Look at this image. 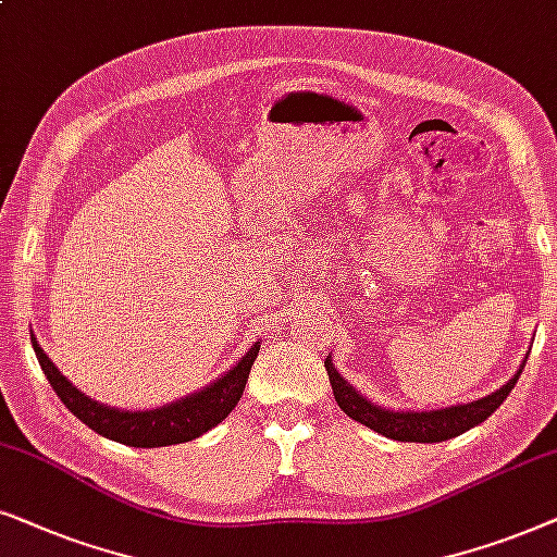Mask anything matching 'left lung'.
Segmentation results:
<instances>
[{"instance_id":"1","label":"left lung","mask_w":557,"mask_h":557,"mask_svg":"<svg viewBox=\"0 0 557 557\" xmlns=\"http://www.w3.org/2000/svg\"><path fill=\"white\" fill-rule=\"evenodd\" d=\"M528 361V359H524ZM524 361L517 369V374L511 376L507 384H502L499 389H494L492 395L473 399V403H458L448 407H438V410H392V407L376 405L374 399L361 395L351 382H346V376L333 367V359H325V372H329L333 397L341 410L348 418L361 422L374 433L384 435V438L403 441V443H441L456 435L466 433V430L476 428L479 422H484L504 399L509 397V392L515 389L517 380H520Z\"/></svg>"}]
</instances>
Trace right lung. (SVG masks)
<instances>
[{
  "mask_svg": "<svg viewBox=\"0 0 557 557\" xmlns=\"http://www.w3.org/2000/svg\"><path fill=\"white\" fill-rule=\"evenodd\" d=\"M33 348L40 369L46 372L50 387L55 389L61 403L81 422H86L94 433L132 448H162L198 438L228 418V412L239 403L244 384H247L249 369L259 354V341L251 344L249 351L228 372L216 376L211 384L175 399V403L152 407V410H119V407L91 399L76 384L69 382V376L61 374V369L48 359L35 336Z\"/></svg>",
  "mask_w": 557,
  "mask_h": 557,
  "instance_id": "add662e5",
  "label": "right lung"
}]
</instances>
